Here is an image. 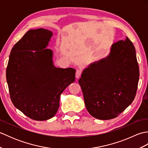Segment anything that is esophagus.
Wrapping results in <instances>:
<instances>
[{
    "mask_svg": "<svg viewBox=\"0 0 148 148\" xmlns=\"http://www.w3.org/2000/svg\"><path fill=\"white\" fill-rule=\"evenodd\" d=\"M81 74H82V71L80 70V69H77L76 72V78H79L81 76Z\"/></svg>",
    "mask_w": 148,
    "mask_h": 148,
    "instance_id": "obj_1",
    "label": "esophagus"
}]
</instances>
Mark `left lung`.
<instances>
[{
  "label": "left lung",
  "instance_id": "left-lung-1",
  "mask_svg": "<svg viewBox=\"0 0 148 148\" xmlns=\"http://www.w3.org/2000/svg\"><path fill=\"white\" fill-rule=\"evenodd\" d=\"M139 79L136 49L127 37L113 44L108 57L83 71L79 84L87 111L102 120L117 117L134 100Z\"/></svg>",
  "mask_w": 148,
  "mask_h": 148
}]
</instances>
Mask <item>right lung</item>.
<instances>
[{"label":"right lung","instance_id":"obj_1","mask_svg":"<svg viewBox=\"0 0 148 148\" xmlns=\"http://www.w3.org/2000/svg\"><path fill=\"white\" fill-rule=\"evenodd\" d=\"M52 35L44 29L28 31L12 48L6 69L12 103L37 121L55 115L61 93L75 81V69L53 65V52L46 48Z\"/></svg>","mask_w":148,"mask_h":148}]
</instances>
